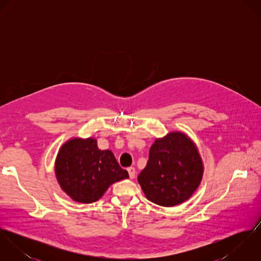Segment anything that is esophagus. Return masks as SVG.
<instances>
[{"label":"esophagus","mask_w":261,"mask_h":261,"mask_svg":"<svg viewBox=\"0 0 261 261\" xmlns=\"http://www.w3.org/2000/svg\"><path fill=\"white\" fill-rule=\"evenodd\" d=\"M127 172H128V175H129L130 179H134L136 177V169L134 167H129L127 169Z\"/></svg>","instance_id":"34e87169"}]
</instances>
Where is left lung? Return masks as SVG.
Masks as SVG:
<instances>
[{
  "label": "left lung",
  "mask_w": 261,
  "mask_h": 261,
  "mask_svg": "<svg viewBox=\"0 0 261 261\" xmlns=\"http://www.w3.org/2000/svg\"><path fill=\"white\" fill-rule=\"evenodd\" d=\"M202 175V160L195 145L186 135L171 133L150 147L149 161L138 181L150 202L171 207L192 196Z\"/></svg>",
  "instance_id": "1"
}]
</instances>
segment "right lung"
Masks as SVG:
<instances>
[{
	"label": "right lung",
	"instance_id": "1",
	"mask_svg": "<svg viewBox=\"0 0 261 261\" xmlns=\"http://www.w3.org/2000/svg\"><path fill=\"white\" fill-rule=\"evenodd\" d=\"M57 180L74 201H97L113 183L128 178L111 150L97 148L96 141L73 139L60 149L55 165Z\"/></svg>",
	"mask_w": 261,
	"mask_h": 261
}]
</instances>
